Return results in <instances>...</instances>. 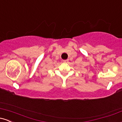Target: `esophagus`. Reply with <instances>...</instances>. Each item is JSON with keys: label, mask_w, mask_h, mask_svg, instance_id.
<instances>
[{"label": "esophagus", "mask_w": 122, "mask_h": 122, "mask_svg": "<svg viewBox=\"0 0 122 122\" xmlns=\"http://www.w3.org/2000/svg\"><path fill=\"white\" fill-rule=\"evenodd\" d=\"M63 62H68V60H63Z\"/></svg>", "instance_id": "34e87169"}]
</instances>
